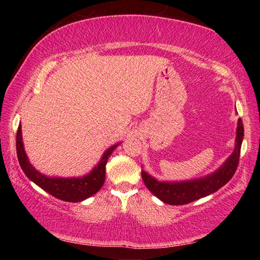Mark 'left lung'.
<instances>
[{
    "label": "left lung",
    "mask_w": 260,
    "mask_h": 260,
    "mask_svg": "<svg viewBox=\"0 0 260 260\" xmlns=\"http://www.w3.org/2000/svg\"><path fill=\"white\" fill-rule=\"evenodd\" d=\"M243 122H242V119L240 118L239 125H237L234 152L225 161V164L220 167L219 170L215 171L214 173L208 175V177L192 180V181L160 182L142 171L141 175H142L143 182L157 199L171 205L188 204L193 201L202 199V197L208 196L210 193H213L225 186L233 178V175L235 174L237 166H239L241 144L242 140H243Z\"/></svg>",
    "instance_id": "1"
}]
</instances>
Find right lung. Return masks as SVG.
Returning a JSON list of instances; mask_svg holds the SVG:
<instances>
[{
    "mask_svg": "<svg viewBox=\"0 0 260 260\" xmlns=\"http://www.w3.org/2000/svg\"><path fill=\"white\" fill-rule=\"evenodd\" d=\"M20 128L21 126L18 127L16 138L17 156H18L20 167L24 171V173L27 175V178L32 180L34 183H37L43 190L49 192L50 195L58 200L76 203V202H81L88 197L93 196L102 188L105 180V165H107L110 155L118 147V144L108 149L98 166H95L94 170L83 178H48L38 172L29 164L24 150L23 141H21Z\"/></svg>",
    "mask_w": 260,
    "mask_h": 260,
    "instance_id": "add662e5",
    "label": "right lung"
}]
</instances>
